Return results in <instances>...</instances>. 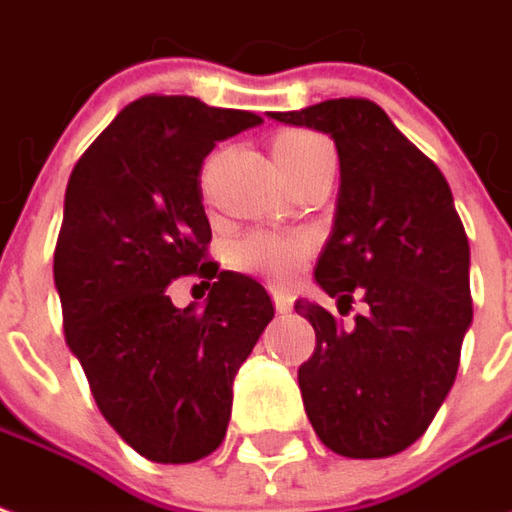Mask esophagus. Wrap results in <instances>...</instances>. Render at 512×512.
I'll return each instance as SVG.
<instances>
[{"label":"esophagus","mask_w":512,"mask_h":512,"mask_svg":"<svg viewBox=\"0 0 512 512\" xmlns=\"http://www.w3.org/2000/svg\"><path fill=\"white\" fill-rule=\"evenodd\" d=\"M271 296H274V307H277L280 313H291V307H293L291 293L282 291V288H271Z\"/></svg>","instance_id":"1"}]
</instances>
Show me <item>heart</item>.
<instances>
[{
  "instance_id": "heart-1",
  "label": "heart",
  "mask_w": 512,
  "mask_h": 512,
  "mask_svg": "<svg viewBox=\"0 0 512 512\" xmlns=\"http://www.w3.org/2000/svg\"><path fill=\"white\" fill-rule=\"evenodd\" d=\"M332 152L327 138L310 130H285L274 138V160L280 169L302 166L310 157ZM307 257V241L293 235H274V232H249L230 246L232 266L260 274L268 280H288L293 277Z\"/></svg>"
}]
</instances>
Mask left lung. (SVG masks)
<instances>
[{
  "instance_id": "left-lung-1",
  "label": "left lung",
  "mask_w": 512,
  "mask_h": 512,
  "mask_svg": "<svg viewBox=\"0 0 512 512\" xmlns=\"http://www.w3.org/2000/svg\"><path fill=\"white\" fill-rule=\"evenodd\" d=\"M271 119L332 135L341 191L316 282L338 296L341 316L355 293L368 305L346 330L316 302L293 305L316 330L299 366L307 418L335 455H396L427 432L455 385L474 316L449 182L371 99H327Z\"/></svg>"
}]
</instances>
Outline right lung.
<instances>
[{"mask_svg": "<svg viewBox=\"0 0 512 512\" xmlns=\"http://www.w3.org/2000/svg\"><path fill=\"white\" fill-rule=\"evenodd\" d=\"M260 121L194 96H141L69 177L55 246L66 343L107 424L155 463L219 449L232 380L274 318L260 282L207 260L199 188L216 141ZM188 273L211 288L202 311L170 305L168 282Z\"/></svg>", "mask_w": 512, "mask_h": 512, "instance_id": "1", "label": "right lung"}]
</instances>
